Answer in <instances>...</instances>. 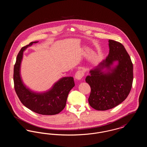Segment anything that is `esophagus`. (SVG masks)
Returning <instances> with one entry per match:
<instances>
[{"mask_svg": "<svg viewBox=\"0 0 147 147\" xmlns=\"http://www.w3.org/2000/svg\"><path fill=\"white\" fill-rule=\"evenodd\" d=\"M84 76V73L82 70H78L75 75V78L77 80H80Z\"/></svg>", "mask_w": 147, "mask_h": 147, "instance_id": "esophagus-1", "label": "esophagus"}]
</instances>
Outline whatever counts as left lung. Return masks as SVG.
Returning <instances> with one entry per match:
<instances>
[{
  "label": "left lung",
  "instance_id": "1",
  "mask_svg": "<svg viewBox=\"0 0 147 147\" xmlns=\"http://www.w3.org/2000/svg\"><path fill=\"white\" fill-rule=\"evenodd\" d=\"M109 43V55L90 71V74L85 79L91 88L89 105L99 111L111 109L122 102L129 95L133 83V64L125 47L112 40ZM115 61L118 64L111 69ZM105 67L109 70L107 73L102 71Z\"/></svg>",
  "mask_w": 147,
  "mask_h": 147
}]
</instances>
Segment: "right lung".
<instances>
[{
	"label": "right lung",
	"mask_w": 147,
	"mask_h": 147,
	"mask_svg": "<svg viewBox=\"0 0 147 147\" xmlns=\"http://www.w3.org/2000/svg\"><path fill=\"white\" fill-rule=\"evenodd\" d=\"M38 41L31 42L21 48L14 65V83L15 92L21 103L34 112L43 115H53L61 112L66 105L70 90L75 86L73 77H64L55 84L46 92L36 93L23 83L20 76V64L23 51Z\"/></svg>",
	"instance_id": "add662e5"
}]
</instances>
